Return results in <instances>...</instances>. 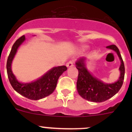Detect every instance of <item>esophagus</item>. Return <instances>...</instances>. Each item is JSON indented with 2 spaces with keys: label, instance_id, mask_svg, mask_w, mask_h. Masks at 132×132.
<instances>
[{
  "label": "esophagus",
  "instance_id": "obj_1",
  "mask_svg": "<svg viewBox=\"0 0 132 132\" xmlns=\"http://www.w3.org/2000/svg\"><path fill=\"white\" fill-rule=\"evenodd\" d=\"M74 66V62L72 61H69L68 62H67V63H66V66L68 68L72 67V66Z\"/></svg>",
  "mask_w": 132,
  "mask_h": 132
}]
</instances>
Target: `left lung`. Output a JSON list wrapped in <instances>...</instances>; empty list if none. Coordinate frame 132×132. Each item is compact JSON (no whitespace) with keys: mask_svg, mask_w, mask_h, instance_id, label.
<instances>
[{"mask_svg":"<svg viewBox=\"0 0 132 132\" xmlns=\"http://www.w3.org/2000/svg\"><path fill=\"white\" fill-rule=\"evenodd\" d=\"M107 48L114 50L121 61L119 67L120 77L118 81L113 84L103 83L100 80L93 77L87 70L85 64L86 58L81 57L76 62V68L78 71L77 89L78 94L86 100L93 102H103L115 95L121 87L125 77V65L119 50L116 45L107 46Z\"/></svg>","mask_w":132,"mask_h":132,"instance_id":"obj_1","label":"left lung"}]
</instances>
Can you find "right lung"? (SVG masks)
<instances>
[{"label": "right lung", "instance_id": "add662e5", "mask_svg": "<svg viewBox=\"0 0 132 132\" xmlns=\"http://www.w3.org/2000/svg\"><path fill=\"white\" fill-rule=\"evenodd\" d=\"M25 40V36H22L15 41L12 46L6 64L7 76L13 88L17 93L28 99L38 100L51 94L56 87L57 80L67 68L65 66L54 67L49 70L41 78L30 83H21L16 78L11 70V63L18 47Z\"/></svg>", "mask_w": 132, "mask_h": 132}]
</instances>
